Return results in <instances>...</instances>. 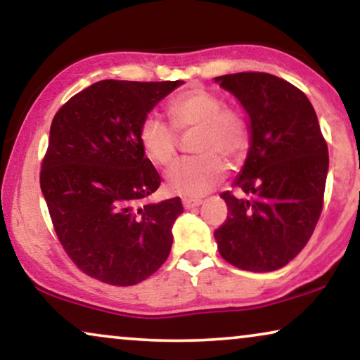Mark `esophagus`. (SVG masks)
<instances>
[{"label": "esophagus", "mask_w": 360, "mask_h": 360, "mask_svg": "<svg viewBox=\"0 0 360 360\" xmlns=\"http://www.w3.org/2000/svg\"><path fill=\"white\" fill-rule=\"evenodd\" d=\"M200 204H202V200H200V199H189V198L183 199L184 209H195V207H199Z\"/></svg>", "instance_id": "1"}]
</instances>
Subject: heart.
Wrapping results in <instances>:
<instances>
[{"label":"heart","instance_id":"b5f03b06","mask_svg":"<svg viewBox=\"0 0 360 360\" xmlns=\"http://www.w3.org/2000/svg\"><path fill=\"white\" fill-rule=\"evenodd\" d=\"M169 115L177 130H195L194 151L166 171V188L183 198H200L225 177L227 166L220 156L238 161L248 146V127L236 110L225 108L222 98L204 89L181 94L169 103ZM174 126V127H175ZM156 115H148L140 124V145L156 165L172 161L177 150V131Z\"/></svg>","mask_w":360,"mask_h":360}]
</instances>
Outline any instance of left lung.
<instances>
[{
  "label": "left lung",
  "instance_id": "1",
  "mask_svg": "<svg viewBox=\"0 0 360 360\" xmlns=\"http://www.w3.org/2000/svg\"><path fill=\"white\" fill-rule=\"evenodd\" d=\"M248 115L250 148L233 181L236 198L222 193L227 220L214 232L219 253L247 271H273L293 260L318 224L328 145L308 97L265 72L215 77Z\"/></svg>",
  "mask_w": 360,
  "mask_h": 360
}]
</instances>
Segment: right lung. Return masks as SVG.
Listing matches in <instances>:
<instances>
[{
  "label": "right lung",
  "instance_id": "obj_1",
  "mask_svg": "<svg viewBox=\"0 0 360 360\" xmlns=\"http://www.w3.org/2000/svg\"><path fill=\"white\" fill-rule=\"evenodd\" d=\"M183 80H100L62 105L51 124L41 191L56 233L89 276L131 286L166 262L179 198L145 202L161 177L140 124Z\"/></svg>",
  "mask_w": 360,
  "mask_h": 360
}]
</instances>
